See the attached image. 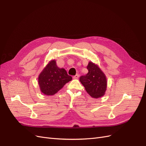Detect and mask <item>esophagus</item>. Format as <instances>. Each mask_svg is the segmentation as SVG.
I'll use <instances>...</instances> for the list:
<instances>
[{"instance_id":"34e87169","label":"esophagus","mask_w":146,"mask_h":146,"mask_svg":"<svg viewBox=\"0 0 146 146\" xmlns=\"http://www.w3.org/2000/svg\"><path fill=\"white\" fill-rule=\"evenodd\" d=\"M79 74H76L75 76H74L73 77V79H78L79 78Z\"/></svg>"}]
</instances>
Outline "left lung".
I'll return each instance as SVG.
<instances>
[{"label":"left lung","instance_id":"1","mask_svg":"<svg viewBox=\"0 0 146 146\" xmlns=\"http://www.w3.org/2000/svg\"><path fill=\"white\" fill-rule=\"evenodd\" d=\"M88 73L80 77V82L90 96L94 98L103 97L107 88V79L100 68L94 63L89 62L87 66Z\"/></svg>","mask_w":146,"mask_h":146}]
</instances>
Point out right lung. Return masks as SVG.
<instances>
[{"label":"right lung","instance_id":"1","mask_svg":"<svg viewBox=\"0 0 146 146\" xmlns=\"http://www.w3.org/2000/svg\"><path fill=\"white\" fill-rule=\"evenodd\" d=\"M72 80L64 68H59L55 60H51L44 68L38 78L41 92L46 96H53Z\"/></svg>","mask_w":146,"mask_h":146}]
</instances>
